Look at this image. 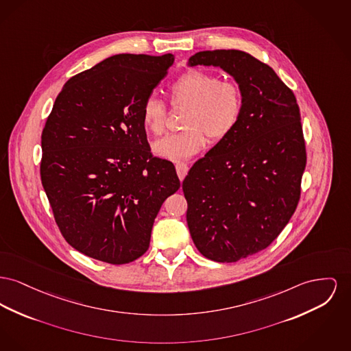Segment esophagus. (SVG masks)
<instances>
[{
	"label": "esophagus",
	"mask_w": 351,
	"mask_h": 351,
	"mask_svg": "<svg viewBox=\"0 0 351 351\" xmlns=\"http://www.w3.org/2000/svg\"><path fill=\"white\" fill-rule=\"evenodd\" d=\"M175 167H176V172H178L179 179L183 182L184 178H186V173H188V169H189L188 165H186V163H178Z\"/></svg>",
	"instance_id": "1"
}]
</instances>
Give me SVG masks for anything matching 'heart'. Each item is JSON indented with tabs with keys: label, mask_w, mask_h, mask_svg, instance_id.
<instances>
[{
	"label": "heart",
	"mask_w": 351,
	"mask_h": 351,
	"mask_svg": "<svg viewBox=\"0 0 351 351\" xmlns=\"http://www.w3.org/2000/svg\"><path fill=\"white\" fill-rule=\"evenodd\" d=\"M172 106H188L184 131L167 135L154 143V152L169 160L188 159L206 145L229 136L241 121L245 99L241 86L234 81H220L212 73L188 70L169 86ZM142 123L152 135H162L167 123V107L149 97L142 106Z\"/></svg>",
	"instance_id": "b5f03b06"
}]
</instances>
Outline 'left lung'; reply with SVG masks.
Masks as SVG:
<instances>
[{"label": "left lung", "mask_w": 351, "mask_h": 351, "mask_svg": "<svg viewBox=\"0 0 351 351\" xmlns=\"http://www.w3.org/2000/svg\"><path fill=\"white\" fill-rule=\"evenodd\" d=\"M188 64L220 67L244 91L237 127L183 182L195 245L212 261L236 263L268 247L300 202L306 165L300 107L274 70L245 51H199Z\"/></svg>", "instance_id": "obj_1"}]
</instances>
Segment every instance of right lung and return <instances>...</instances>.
I'll list each match as a JSON object with an SVG mask.
<instances>
[{
  "label": "right lung",
  "mask_w": 351,
  "mask_h": 351,
  "mask_svg": "<svg viewBox=\"0 0 351 351\" xmlns=\"http://www.w3.org/2000/svg\"><path fill=\"white\" fill-rule=\"evenodd\" d=\"M172 54H117L64 83L42 131L41 180L64 240L122 265L145 254L155 217L180 188L173 165L154 158L142 106Z\"/></svg>",
  "instance_id": "obj_1"
}]
</instances>
